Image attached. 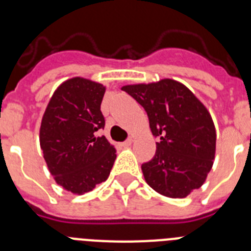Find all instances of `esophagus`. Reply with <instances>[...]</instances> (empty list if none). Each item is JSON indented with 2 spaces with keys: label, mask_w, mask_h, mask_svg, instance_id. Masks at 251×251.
<instances>
[{
  "label": "esophagus",
  "mask_w": 251,
  "mask_h": 251,
  "mask_svg": "<svg viewBox=\"0 0 251 251\" xmlns=\"http://www.w3.org/2000/svg\"><path fill=\"white\" fill-rule=\"evenodd\" d=\"M132 142H133V139H132V138H129V139H127V141L122 142L121 146H123V147H129V146L132 145Z\"/></svg>",
  "instance_id": "obj_1"
}]
</instances>
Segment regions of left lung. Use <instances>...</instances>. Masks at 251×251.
Masks as SVG:
<instances>
[{"mask_svg":"<svg viewBox=\"0 0 251 251\" xmlns=\"http://www.w3.org/2000/svg\"><path fill=\"white\" fill-rule=\"evenodd\" d=\"M150 119L156 154L142 165L146 182L163 196L183 199L200 188L211 171L216 130L206 106L187 86L172 79L122 88Z\"/></svg>","mask_w":251,"mask_h":251,"instance_id":"obj_1","label":"left lung"}]
</instances>
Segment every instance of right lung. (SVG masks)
<instances>
[{
  "instance_id": "obj_1",
  "label": "right lung",
  "mask_w": 251,
  "mask_h": 251,
  "mask_svg": "<svg viewBox=\"0 0 251 251\" xmlns=\"http://www.w3.org/2000/svg\"><path fill=\"white\" fill-rule=\"evenodd\" d=\"M105 86L72 77L55 90L40 127V146L57 185L75 195L104 182L117 158L115 148L98 130L105 121L100 104Z\"/></svg>"
}]
</instances>
